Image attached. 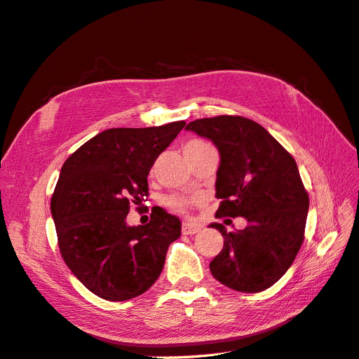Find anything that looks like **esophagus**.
<instances>
[{
    "mask_svg": "<svg viewBox=\"0 0 359 359\" xmlns=\"http://www.w3.org/2000/svg\"><path fill=\"white\" fill-rule=\"evenodd\" d=\"M181 231L184 235H194L201 231V227L198 224H193V223H182Z\"/></svg>",
    "mask_w": 359,
    "mask_h": 359,
    "instance_id": "1",
    "label": "esophagus"
}]
</instances>
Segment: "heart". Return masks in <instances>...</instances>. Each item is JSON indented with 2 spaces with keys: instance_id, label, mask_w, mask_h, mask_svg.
Listing matches in <instances>:
<instances>
[{
  "instance_id": "heart-1",
  "label": "heart",
  "mask_w": 359,
  "mask_h": 359,
  "mask_svg": "<svg viewBox=\"0 0 359 359\" xmlns=\"http://www.w3.org/2000/svg\"><path fill=\"white\" fill-rule=\"evenodd\" d=\"M189 145H203V142H201V140H193V142H190ZM166 203H168L169 208L173 210L175 212H187V210L190 208V205H191V199L182 198V196H170L166 201Z\"/></svg>"
}]
</instances>
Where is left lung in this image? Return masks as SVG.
Returning a JSON list of instances; mask_svg holds the SVG:
<instances>
[{
  "mask_svg": "<svg viewBox=\"0 0 359 359\" xmlns=\"http://www.w3.org/2000/svg\"><path fill=\"white\" fill-rule=\"evenodd\" d=\"M186 130L212 140L220 153L217 219L248 222L235 232L210 224L224 238L223 250L210 264L211 274L238 292L271 287L290 268L304 241L309 193L297 161L262 126L244 116L202 118Z\"/></svg>",
  "mask_w": 359,
  "mask_h": 359,
  "instance_id": "left-lung-1",
  "label": "left lung"
}]
</instances>
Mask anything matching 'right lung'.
Returning a JSON list of instances; mask_svg holds the SVG:
<instances>
[{
    "instance_id": "add662e5",
    "label": "right lung",
    "mask_w": 359,
    "mask_h": 359,
    "mask_svg": "<svg viewBox=\"0 0 359 359\" xmlns=\"http://www.w3.org/2000/svg\"><path fill=\"white\" fill-rule=\"evenodd\" d=\"M184 126L104 130L64 161L50 212L64 262L94 295L107 301L142 295L181 236L178 217L160 206L145 226H128L126 219L132 203L148 196L149 169Z\"/></svg>"
}]
</instances>
